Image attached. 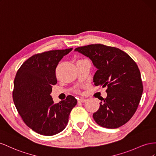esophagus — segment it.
Segmentation results:
<instances>
[{
	"label": "esophagus",
	"mask_w": 156,
	"mask_h": 156,
	"mask_svg": "<svg viewBox=\"0 0 156 156\" xmlns=\"http://www.w3.org/2000/svg\"><path fill=\"white\" fill-rule=\"evenodd\" d=\"M78 101L79 102V103H85V102L86 101V99H83V98H80V99H79L78 100Z\"/></svg>",
	"instance_id": "34e87169"
}]
</instances>
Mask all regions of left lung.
Segmentation results:
<instances>
[{
	"label": "left lung",
	"mask_w": 156,
	"mask_h": 156,
	"mask_svg": "<svg viewBox=\"0 0 156 156\" xmlns=\"http://www.w3.org/2000/svg\"><path fill=\"white\" fill-rule=\"evenodd\" d=\"M89 57L97 70L93 82L107 87V97L100 99L99 108L93 114L98 125L115 129L129 120L137 109L143 91L140 70L127 53L101 44L74 50Z\"/></svg>",
	"instance_id": "1"
}]
</instances>
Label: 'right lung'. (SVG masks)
I'll use <instances>...</instances> for the list:
<instances>
[{"label":"right lung","instance_id":"add662e5","mask_svg":"<svg viewBox=\"0 0 156 156\" xmlns=\"http://www.w3.org/2000/svg\"><path fill=\"white\" fill-rule=\"evenodd\" d=\"M73 48L37 53L17 70L14 83L13 99L25 123L36 133L52 136L63 131L71 110L77 104L72 95L55 104L52 86L57 83L55 69Z\"/></svg>","mask_w":156,"mask_h":156}]
</instances>
